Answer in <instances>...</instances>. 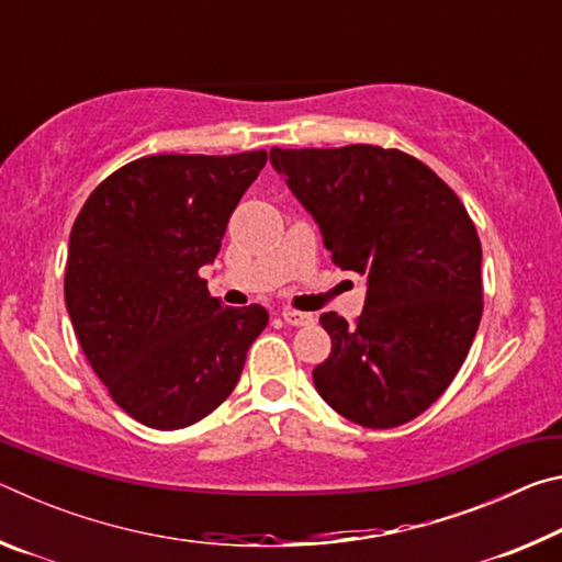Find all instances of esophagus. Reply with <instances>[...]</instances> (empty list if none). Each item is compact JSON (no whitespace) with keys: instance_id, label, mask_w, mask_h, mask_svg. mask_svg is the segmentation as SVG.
I'll list each match as a JSON object with an SVG mask.
<instances>
[{"instance_id":"esophagus-1","label":"esophagus","mask_w":562,"mask_h":562,"mask_svg":"<svg viewBox=\"0 0 562 562\" xmlns=\"http://www.w3.org/2000/svg\"><path fill=\"white\" fill-rule=\"evenodd\" d=\"M280 317L292 327H307V325H312V322H315V319H312V315H307V312H297V310H282Z\"/></svg>"}]
</instances>
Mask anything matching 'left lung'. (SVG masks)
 <instances>
[{
    "label": "left lung",
    "instance_id": "8db88e82",
    "mask_svg": "<svg viewBox=\"0 0 562 562\" xmlns=\"http://www.w3.org/2000/svg\"><path fill=\"white\" fill-rule=\"evenodd\" d=\"M270 164L341 270L367 278L361 317L325 312L329 357L312 379L349 422L394 429L459 374L483 312L481 240L459 195L396 148H272Z\"/></svg>",
    "mask_w": 562,
    "mask_h": 562
}]
</instances>
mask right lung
Returning <instances> with one entry per match:
<instances>
[{"label":"right lung","instance_id":"add662e5","mask_svg":"<svg viewBox=\"0 0 562 562\" xmlns=\"http://www.w3.org/2000/svg\"><path fill=\"white\" fill-rule=\"evenodd\" d=\"M265 164V150L138 158L93 190L71 227L74 331L113 402L150 429L215 412L268 327V310L223 307L201 278Z\"/></svg>","mask_w":562,"mask_h":562}]
</instances>
